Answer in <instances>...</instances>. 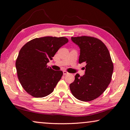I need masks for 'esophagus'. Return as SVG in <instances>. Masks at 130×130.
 I'll list each match as a JSON object with an SVG mask.
<instances>
[{
  "mask_svg": "<svg viewBox=\"0 0 130 130\" xmlns=\"http://www.w3.org/2000/svg\"><path fill=\"white\" fill-rule=\"evenodd\" d=\"M63 75H67V74H69V73H68L67 71H66V70H63Z\"/></svg>",
  "mask_w": 130,
  "mask_h": 130,
  "instance_id": "esophagus-1",
  "label": "esophagus"
}]
</instances>
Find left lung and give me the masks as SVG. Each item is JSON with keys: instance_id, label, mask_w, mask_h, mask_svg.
Instances as JSON below:
<instances>
[{"instance_id": "1", "label": "left lung", "mask_w": 130, "mask_h": 130, "mask_svg": "<svg viewBox=\"0 0 130 130\" xmlns=\"http://www.w3.org/2000/svg\"><path fill=\"white\" fill-rule=\"evenodd\" d=\"M78 46L80 54L78 62L86 63L85 74L75 76L70 84L73 95L83 102H90L99 97L111 81L113 65L106 46L96 38L88 36L72 37Z\"/></svg>"}]
</instances>
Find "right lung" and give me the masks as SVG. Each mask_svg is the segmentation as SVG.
<instances>
[{
    "label": "right lung",
    "instance_id": "right-lung-1",
    "mask_svg": "<svg viewBox=\"0 0 130 130\" xmlns=\"http://www.w3.org/2000/svg\"><path fill=\"white\" fill-rule=\"evenodd\" d=\"M68 42L63 37H44L32 39L21 48L15 66L19 82L28 94L43 98L54 91L63 72L47 67V63Z\"/></svg>",
    "mask_w": 130,
    "mask_h": 130
}]
</instances>
